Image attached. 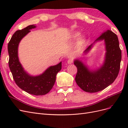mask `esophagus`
<instances>
[{
  "label": "esophagus",
  "instance_id": "obj_1",
  "mask_svg": "<svg viewBox=\"0 0 128 128\" xmlns=\"http://www.w3.org/2000/svg\"><path fill=\"white\" fill-rule=\"evenodd\" d=\"M67 63H68V64H72V63H73V60L72 59H69V60H68V61H67Z\"/></svg>",
  "mask_w": 128,
  "mask_h": 128
}]
</instances>
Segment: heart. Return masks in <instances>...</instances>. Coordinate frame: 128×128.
Wrapping results in <instances>:
<instances>
[{
    "label": "heart",
    "instance_id": "b5f03b06",
    "mask_svg": "<svg viewBox=\"0 0 128 128\" xmlns=\"http://www.w3.org/2000/svg\"><path fill=\"white\" fill-rule=\"evenodd\" d=\"M79 35H80V34H79V33H76V34H75V36L76 37H77L79 36Z\"/></svg>",
    "mask_w": 128,
    "mask_h": 128
}]
</instances>
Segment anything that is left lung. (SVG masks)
<instances>
[{"instance_id": "obj_1", "label": "left lung", "mask_w": 128, "mask_h": 128, "mask_svg": "<svg viewBox=\"0 0 128 128\" xmlns=\"http://www.w3.org/2000/svg\"><path fill=\"white\" fill-rule=\"evenodd\" d=\"M104 40L106 48L105 59L100 68L96 70H90L81 61L74 60L77 68L75 81L79 87L84 91L90 93L96 92L106 88L116 78L120 69L121 61V50L116 34L108 30L103 32L96 41ZM90 45L84 51L88 53L92 47Z\"/></svg>"}]
</instances>
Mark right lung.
<instances>
[{"mask_svg": "<svg viewBox=\"0 0 128 128\" xmlns=\"http://www.w3.org/2000/svg\"><path fill=\"white\" fill-rule=\"evenodd\" d=\"M30 25L22 30H18L12 37L8 44L9 54L8 64L13 79L17 86L22 90L31 94L42 96L47 94L54 85L56 75L61 69V62L50 67L41 75L33 76L29 75L22 67L18 58L19 42L30 29L36 28Z\"/></svg>", "mask_w": 128, "mask_h": 128, "instance_id": "add662e5", "label": "right lung"}]
</instances>
